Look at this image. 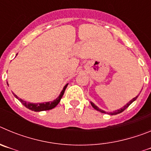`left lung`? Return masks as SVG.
<instances>
[{
  "label": "left lung",
  "instance_id": "1",
  "mask_svg": "<svg viewBox=\"0 0 151 151\" xmlns=\"http://www.w3.org/2000/svg\"><path fill=\"white\" fill-rule=\"evenodd\" d=\"M137 97H138V96H137V97H134V98H133V99L132 100V101H129V102L127 104L125 105V106H123V107H122V109H120V110H116V111L113 112V113H110V114H112V115H113V114H118V113H122V111H124V110H125V109H126V108H127L128 106H129V105H130L131 104H132V103L133 102V101H135L136 99H137ZM91 106H93V107H94L96 110H97V111H99V112H101V113H106V112L104 111V110H101V109H99V108L97 107V106H95V105H94V104H93V103H91Z\"/></svg>",
  "mask_w": 151,
  "mask_h": 151
}]
</instances>
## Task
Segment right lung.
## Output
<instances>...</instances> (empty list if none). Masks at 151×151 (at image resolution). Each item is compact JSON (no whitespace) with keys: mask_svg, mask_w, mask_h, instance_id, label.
I'll return each instance as SVG.
<instances>
[{"mask_svg":"<svg viewBox=\"0 0 151 151\" xmlns=\"http://www.w3.org/2000/svg\"><path fill=\"white\" fill-rule=\"evenodd\" d=\"M67 85H68V84L64 86L63 89V91H61V93H60V94L59 97H57L56 100H54V101H52V102L42 103V104H32V103H29V102L27 103L26 101H24L23 100L20 99V98L17 97L16 94H14V96L17 97L19 101L22 103L24 106H26V107H27L28 109H29V110H32V111H35V112L45 111V110H51V109H53V108L55 107V106H57L58 104H59L60 101V100H61V98H62L63 95L64 91H65L66 87H67Z\"/></svg>","mask_w":151,"mask_h":151,"instance_id":"obj_1","label":"right lung"}]
</instances>
